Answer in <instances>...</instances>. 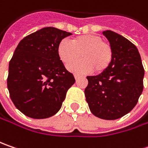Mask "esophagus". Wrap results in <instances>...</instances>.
<instances>
[{
  "instance_id": "1",
  "label": "esophagus",
  "mask_w": 148,
  "mask_h": 148,
  "mask_svg": "<svg viewBox=\"0 0 148 148\" xmlns=\"http://www.w3.org/2000/svg\"><path fill=\"white\" fill-rule=\"evenodd\" d=\"M74 77H75V79H76V80H78V79H79V78L81 77V76H80V75H77V74H76V75H75Z\"/></svg>"
}]
</instances>
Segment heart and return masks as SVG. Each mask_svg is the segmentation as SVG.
Returning a JSON list of instances; mask_svg holds the SVG:
<instances>
[{"label":"heart","instance_id":"heart-1","mask_svg":"<svg viewBox=\"0 0 148 148\" xmlns=\"http://www.w3.org/2000/svg\"><path fill=\"white\" fill-rule=\"evenodd\" d=\"M58 53L65 66L71 64L81 56L82 60L72 64L68 69L72 72L82 73L93 70L102 72L108 68L113 58L110 44L93 34H82L72 38L71 43L66 39L60 42Z\"/></svg>","mask_w":148,"mask_h":148}]
</instances>
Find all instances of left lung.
<instances>
[{
	"mask_svg": "<svg viewBox=\"0 0 148 148\" xmlns=\"http://www.w3.org/2000/svg\"><path fill=\"white\" fill-rule=\"evenodd\" d=\"M103 34L110 42L113 58L106 70L86 77L85 95L95 116L114 120L127 114L137 105L143 90L144 68L134 43L111 30Z\"/></svg>",
	"mask_w": 148,
	"mask_h": 148,
	"instance_id": "left-lung-1",
	"label": "left lung"
}]
</instances>
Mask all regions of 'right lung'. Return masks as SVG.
I'll return each instance as SVG.
<instances>
[{"label":"right lung","mask_w":148,"mask_h":148,"mask_svg":"<svg viewBox=\"0 0 148 148\" xmlns=\"http://www.w3.org/2000/svg\"><path fill=\"white\" fill-rule=\"evenodd\" d=\"M72 34L45 27L26 36L9 63L7 87L14 106L32 119L57 114L75 78L60 60V42Z\"/></svg>","instance_id":"1"}]
</instances>
